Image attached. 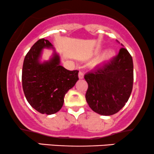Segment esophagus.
<instances>
[{"instance_id":"obj_1","label":"esophagus","mask_w":154,"mask_h":154,"mask_svg":"<svg viewBox=\"0 0 154 154\" xmlns=\"http://www.w3.org/2000/svg\"><path fill=\"white\" fill-rule=\"evenodd\" d=\"M78 76H79V78H80V79H83V77H84V74H83V72H79Z\"/></svg>"}]
</instances>
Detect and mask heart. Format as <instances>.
I'll use <instances>...</instances> for the list:
<instances>
[{"label": "heart", "mask_w": 154, "mask_h": 154, "mask_svg": "<svg viewBox=\"0 0 154 154\" xmlns=\"http://www.w3.org/2000/svg\"><path fill=\"white\" fill-rule=\"evenodd\" d=\"M113 56H114V52H113L112 50H106V51L103 53L102 56H101V58H99V63H104V62L107 61L108 60L112 58Z\"/></svg>", "instance_id": "b5f03b06"}]
</instances>
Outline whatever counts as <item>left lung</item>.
I'll return each mask as SVG.
<instances>
[{
  "label": "left lung",
  "instance_id": "obj_1",
  "mask_svg": "<svg viewBox=\"0 0 154 154\" xmlns=\"http://www.w3.org/2000/svg\"><path fill=\"white\" fill-rule=\"evenodd\" d=\"M84 78L88 85L85 99L91 109L102 116L116 114L128 102L132 91V58L121 47L109 62L88 72Z\"/></svg>",
  "mask_w": 154,
  "mask_h": 154
}]
</instances>
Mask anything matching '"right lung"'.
<instances>
[{
  "label": "right lung",
  "mask_w": 154,
  "mask_h": 154,
  "mask_svg": "<svg viewBox=\"0 0 154 154\" xmlns=\"http://www.w3.org/2000/svg\"><path fill=\"white\" fill-rule=\"evenodd\" d=\"M44 48L54 49L48 40L41 38L25 55L22 83L30 105L42 114L52 115L63 107L66 94L79 80V71H69L60 66V57L55 50L50 60L41 63Z\"/></svg>",
  "instance_id": "1"
}]
</instances>
